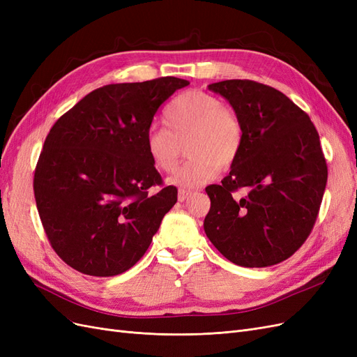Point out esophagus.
I'll return each instance as SVG.
<instances>
[{"instance_id": "1", "label": "esophagus", "mask_w": 357, "mask_h": 357, "mask_svg": "<svg viewBox=\"0 0 357 357\" xmlns=\"http://www.w3.org/2000/svg\"><path fill=\"white\" fill-rule=\"evenodd\" d=\"M192 195H193V192H192V190L180 189V190H178V201H180V202H185V201H188Z\"/></svg>"}]
</instances>
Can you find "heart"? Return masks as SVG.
<instances>
[{"instance_id":"1","label":"heart","mask_w":357,"mask_h":357,"mask_svg":"<svg viewBox=\"0 0 357 357\" xmlns=\"http://www.w3.org/2000/svg\"><path fill=\"white\" fill-rule=\"evenodd\" d=\"M168 126H150L144 135L146 155L159 171L176 168L186 144L190 156L177 169L169 183L180 188H198L238 159L244 144V123L231 105L219 96L189 91L176 96L165 110Z\"/></svg>"}]
</instances>
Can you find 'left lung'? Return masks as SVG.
Here are the masks:
<instances>
[{
  "label": "left lung",
  "mask_w": 357,
  "mask_h": 357,
  "mask_svg": "<svg viewBox=\"0 0 357 357\" xmlns=\"http://www.w3.org/2000/svg\"><path fill=\"white\" fill-rule=\"evenodd\" d=\"M208 89L240 114L244 144L220 185L205 188L211 207L204 231L235 265L283 262L308 238L325 193L328 165L317 129L271 86L223 80ZM238 190L246 195L235 199Z\"/></svg>",
  "instance_id": "1"
}]
</instances>
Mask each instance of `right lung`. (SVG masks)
<instances>
[{
	"instance_id": "1",
	"label": "right lung",
	"mask_w": 357,
	"mask_h": 357,
	"mask_svg": "<svg viewBox=\"0 0 357 357\" xmlns=\"http://www.w3.org/2000/svg\"><path fill=\"white\" fill-rule=\"evenodd\" d=\"M188 84L177 77L107 84L52 126L34 195L52 248L75 271H128L177 202V188L164 185L146 155L144 135L162 102Z\"/></svg>"
}]
</instances>
